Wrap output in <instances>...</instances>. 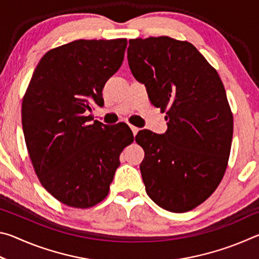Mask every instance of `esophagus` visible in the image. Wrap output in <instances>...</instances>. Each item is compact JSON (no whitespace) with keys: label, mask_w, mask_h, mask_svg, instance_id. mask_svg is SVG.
<instances>
[{"label":"esophagus","mask_w":259,"mask_h":259,"mask_svg":"<svg viewBox=\"0 0 259 259\" xmlns=\"http://www.w3.org/2000/svg\"><path fill=\"white\" fill-rule=\"evenodd\" d=\"M129 126H130V129L133 130V134L136 136L137 135V133L139 131V128H137V126H135V125H133V124H129Z\"/></svg>","instance_id":"1"}]
</instances>
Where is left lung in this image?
Segmentation results:
<instances>
[{"mask_svg": "<svg viewBox=\"0 0 259 259\" xmlns=\"http://www.w3.org/2000/svg\"><path fill=\"white\" fill-rule=\"evenodd\" d=\"M128 63L168 130H142L140 172L147 195L171 212L203 203L226 171L233 114L218 73L187 41L169 36L129 40Z\"/></svg>", "mask_w": 259, "mask_h": 259, "instance_id": "8db88e82", "label": "left lung"}]
</instances>
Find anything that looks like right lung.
<instances>
[{
    "label": "right lung",
    "instance_id": "obj_1",
    "mask_svg": "<svg viewBox=\"0 0 259 259\" xmlns=\"http://www.w3.org/2000/svg\"><path fill=\"white\" fill-rule=\"evenodd\" d=\"M126 38L76 40L42 57L21 105L26 146L42 186L59 202L87 209L106 198L120 154L134 142L125 123L90 124L105 83L121 67Z\"/></svg>",
    "mask_w": 259,
    "mask_h": 259
}]
</instances>
